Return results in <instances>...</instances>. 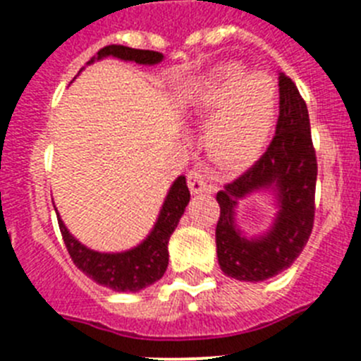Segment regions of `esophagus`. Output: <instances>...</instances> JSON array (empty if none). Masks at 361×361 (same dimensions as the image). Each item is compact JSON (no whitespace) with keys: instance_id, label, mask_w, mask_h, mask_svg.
<instances>
[{"instance_id":"esophagus-1","label":"esophagus","mask_w":361,"mask_h":361,"mask_svg":"<svg viewBox=\"0 0 361 361\" xmlns=\"http://www.w3.org/2000/svg\"><path fill=\"white\" fill-rule=\"evenodd\" d=\"M188 186H190L191 193H202V191L212 190L208 180V171L204 170L202 166H193L188 171Z\"/></svg>"}]
</instances>
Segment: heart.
I'll list each match as a JSON object with an SVG mask.
<instances>
[{
	"instance_id": "1",
	"label": "heart",
	"mask_w": 361,
	"mask_h": 361,
	"mask_svg": "<svg viewBox=\"0 0 361 361\" xmlns=\"http://www.w3.org/2000/svg\"><path fill=\"white\" fill-rule=\"evenodd\" d=\"M199 106L212 114L219 111L206 130L213 157L224 164H240L266 145L276 116V86L264 73L244 78L240 66H222L204 82Z\"/></svg>"
}]
</instances>
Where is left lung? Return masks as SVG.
Here are the masks:
<instances>
[{
  "mask_svg": "<svg viewBox=\"0 0 361 361\" xmlns=\"http://www.w3.org/2000/svg\"><path fill=\"white\" fill-rule=\"evenodd\" d=\"M280 111L276 132L264 155L216 193V257L231 279L262 282L291 267L304 251L314 222L317 153L305 101L286 73H279ZM276 191L279 213L262 238L245 239L234 224L238 200L255 190Z\"/></svg>",
  "mask_w": 361,
  "mask_h": 361,
  "instance_id": "8db88e82",
  "label": "left lung"
}]
</instances>
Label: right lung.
Masks as SVG:
<instances>
[{"instance_id":"add662e5","label":"right lung","mask_w":361,"mask_h":361,"mask_svg":"<svg viewBox=\"0 0 361 361\" xmlns=\"http://www.w3.org/2000/svg\"><path fill=\"white\" fill-rule=\"evenodd\" d=\"M108 56L123 59V61H135L139 65H157L164 57L161 52H153V50L108 44L99 50L97 57L94 59H103ZM94 59L88 61V65L94 63ZM188 202H190V190H188L186 177L180 175L171 184L152 233L137 247L123 251V253H99V251L88 250L78 238L70 235L63 220L59 219V213H57V222H59V229H61L68 255L72 257L73 264L86 276H90L99 286L110 288L114 291L135 293L161 280L166 273L168 257H170L168 242H170L171 233L177 228Z\"/></svg>"}]
</instances>
